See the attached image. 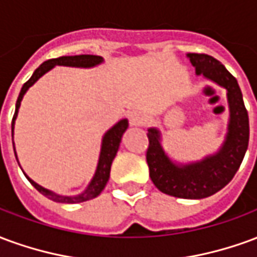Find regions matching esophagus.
Instances as JSON below:
<instances>
[{"mask_svg":"<svg viewBox=\"0 0 257 257\" xmlns=\"http://www.w3.org/2000/svg\"><path fill=\"white\" fill-rule=\"evenodd\" d=\"M129 123L132 126H142L145 123V115L139 111H134L129 114Z\"/></svg>","mask_w":257,"mask_h":257,"instance_id":"1","label":"esophagus"}]
</instances>
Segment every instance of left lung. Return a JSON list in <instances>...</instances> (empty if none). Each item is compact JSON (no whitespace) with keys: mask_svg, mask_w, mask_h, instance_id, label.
Returning <instances> with one entry per match:
<instances>
[{"mask_svg":"<svg viewBox=\"0 0 257 257\" xmlns=\"http://www.w3.org/2000/svg\"><path fill=\"white\" fill-rule=\"evenodd\" d=\"M197 75H204L227 90L230 119L226 139L217 153L201 161L175 164L161 145V132L149 129V149L146 154L150 178L162 193L178 198L201 199L213 195L231 182L246 153L249 142V118L237 79L223 64L205 53H187Z\"/></svg>","mask_w":257,"mask_h":257,"instance_id":"obj_1","label":"left lung"}]
</instances>
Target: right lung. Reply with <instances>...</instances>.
<instances>
[{"mask_svg": "<svg viewBox=\"0 0 257 257\" xmlns=\"http://www.w3.org/2000/svg\"><path fill=\"white\" fill-rule=\"evenodd\" d=\"M100 63H103V58H101V56H96V55L62 56V58L51 59V60L44 62V63L33 73L31 78L22 86L19 97H18V101H16V110H15L14 118H12V136H14L15 119L18 117V111H19L20 103H22L23 96H25V93L27 92V89L30 88L31 85L36 84V81H38V79L41 78L44 74L48 73L49 70H52L55 66H70V67L89 68L95 67V66H97V64ZM126 128H128V119H121L119 122L115 123L112 128L108 129L106 134H104L103 140H101L100 156H99V162H97L95 176L92 178L90 183L88 184V187H86L81 194H77V195H60V194L53 193L51 190L44 189L42 186L37 184L34 180H31L26 173L25 176L29 179V182H30L42 195H45L47 198L52 199L55 202H62V204H78V202H84V201H88V199L95 198V197H97V195L103 191V189L106 187L107 182H108V179H110V169H111L112 160L117 156V151L118 149H119V143H121V138H122L123 132L126 131ZM15 156H16V153H15ZM16 160H18V156H16Z\"/></svg>", "mask_w": 257, "mask_h": 257, "instance_id": "right-lung-1", "label": "right lung"}]
</instances>
